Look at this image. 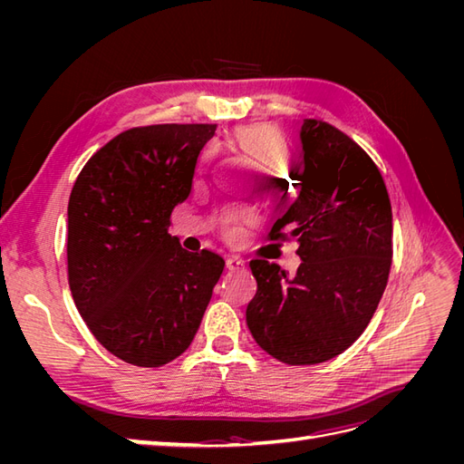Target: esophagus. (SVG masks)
Returning a JSON list of instances; mask_svg holds the SVG:
<instances>
[{"mask_svg":"<svg viewBox=\"0 0 464 464\" xmlns=\"http://www.w3.org/2000/svg\"><path fill=\"white\" fill-rule=\"evenodd\" d=\"M244 266H246V263L240 257H228L227 259V269L228 271H240V269H244Z\"/></svg>","mask_w":464,"mask_h":464,"instance_id":"1","label":"esophagus"}]
</instances>
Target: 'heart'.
I'll list each match as a JSON object with an SVG mask.
<instances>
[{"label":"heart","mask_w":464,"mask_h":464,"mask_svg":"<svg viewBox=\"0 0 464 464\" xmlns=\"http://www.w3.org/2000/svg\"><path fill=\"white\" fill-rule=\"evenodd\" d=\"M232 143L237 150L246 154V159L254 164L256 170L261 174H269V179H276L278 174L288 166L290 149L286 139L271 125H247V128H240L234 133ZM213 157L215 152L210 147L201 152L198 160L199 174L208 170ZM251 218H254V210L246 205H220L215 210V224L227 240H237L242 234V227Z\"/></svg>","instance_id":"b5f03b06"}]
</instances>
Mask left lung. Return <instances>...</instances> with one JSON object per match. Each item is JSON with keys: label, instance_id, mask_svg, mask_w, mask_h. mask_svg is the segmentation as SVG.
<instances>
[{"label": "left lung", "instance_id": "8db88e82", "mask_svg": "<svg viewBox=\"0 0 464 464\" xmlns=\"http://www.w3.org/2000/svg\"><path fill=\"white\" fill-rule=\"evenodd\" d=\"M298 198L269 234L296 240L302 265L288 276L251 259L257 294L246 310L256 343L278 362L314 366L343 354L382 300L392 259L385 181L354 139L323 120H304Z\"/></svg>", "mask_w": 464, "mask_h": 464}]
</instances>
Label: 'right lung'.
Masks as SVG:
<instances>
[{
    "label": "right lung",
    "instance_id": "add662e5",
    "mask_svg": "<svg viewBox=\"0 0 464 464\" xmlns=\"http://www.w3.org/2000/svg\"><path fill=\"white\" fill-rule=\"evenodd\" d=\"M217 123L125 130L82 166L67 207V278L79 314L108 353L160 368L189 348L224 261L168 234L191 193Z\"/></svg>",
    "mask_w": 464,
    "mask_h": 464
}]
</instances>
